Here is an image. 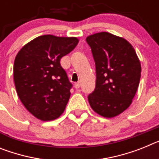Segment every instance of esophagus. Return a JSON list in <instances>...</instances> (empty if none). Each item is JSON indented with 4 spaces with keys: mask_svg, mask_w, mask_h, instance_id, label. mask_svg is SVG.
<instances>
[{
    "mask_svg": "<svg viewBox=\"0 0 159 159\" xmlns=\"http://www.w3.org/2000/svg\"><path fill=\"white\" fill-rule=\"evenodd\" d=\"M75 89H80V83H75Z\"/></svg>",
    "mask_w": 159,
    "mask_h": 159,
    "instance_id": "34e87169",
    "label": "esophagus"
}]
</instances>
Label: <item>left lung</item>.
<instances>
[{
	"label": "left lung",
	"mask_w": 159,
	"mask_h": 159,
	"mask_svg": "<svg viewBox=\"0 0 159 159\" xmlns=\"http://www.w3.org/2000/svg\"><path fill=\"white\" fill-rule=\"evenodd\" d=\"M96 65V88L88 99L93 110L113 117L129 107L141 78V63L133 46L123 38L100 32L86 39Z\"/></svg>",
	"instance_id": "1"
}]
</instances>
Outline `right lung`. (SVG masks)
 I'll return each instance as SVG.
<instances>
[{
  "label": "right lung",
  "mask_w": 159,
  "mask_h": 159,
  "mask_svg": "<svg viewBox=\"0 0 159 159\" xmlns=\"http://www.w3.org/2000/svg\"><path fill=\"white\" fill-rule=\"evenodd\" d=\"M76 38L39 36L17 53L13 80L23 105L42 120L58 118L70 98L72 87L60 59L78 44Z\"/></svg>",
  "instance_id": "add662e5"
}]
</instances>
